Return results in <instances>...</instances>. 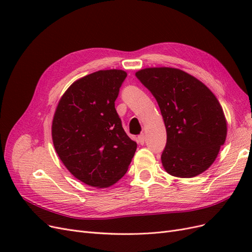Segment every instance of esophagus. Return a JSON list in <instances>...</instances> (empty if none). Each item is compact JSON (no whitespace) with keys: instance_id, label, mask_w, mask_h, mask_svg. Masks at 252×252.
Segmentation results:
<instances>
[{"instance_id":"34e87169","label":"esophagus","mask_w":252,"mask_h":252,"mask_svg":"<svg viewBox=\"0 0 252 252\" xmlns=\"http://www.w3.org/2000/svg\"><path fill=\"white\" fill-rule=\"evenodd\" d=\"M138 141L141 145H144V143H145V134L144 133H142L138 136Z\"/></svg>"}]
</instances>
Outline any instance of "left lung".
<instances>
[{"label":"left lung","mask_w":252,"mask_h":252,"mask_svg":"<svg viewBox=\"0 0 252 252\" xmlns=\"http://www.w3.org/2000/svg\"><path fill=\"white\" fill-rule=\"evenodd\" d=\"M135 77L161 109L167 132L161 157L165 170L174 177L192 178L208 169L227 134L224 112L215 94L175 68H146Z\"/></svg>","instance_id":"obj_1"}]
</instances>
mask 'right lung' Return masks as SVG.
Listing matches in <instances>:
<instances>
[{
    "mask_svg": "<svg viewBox=\"0 0 252 252\" xmlns=\"http://www.w3.org/2000/svg\"><path fill=\"white\" fill-rule=\"evenodd\" d=\"M127 73H90L66 90L52 121V141L61 161L75 178L108 187L126 173L136 143L124 131L114 107Z\"/></svg>",
    "mask_w": 252,
    "mask_h": 252,
    "instance_id": "obj_1",
    "label": "right lung"
}]
</instances>
